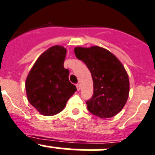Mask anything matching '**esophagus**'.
<instances>
[{
    "label": "esophagus",
    "instance_id": "34e87169",
    "mask_svg": "<svg viewBox=\"0 0 155 155\" xmlns=\"http://www.w3.org/2000/svg\"><path fill=\"white\" fill-rule=\"evenodd\" d=\"M76 88H77L78 91H80V84H76Z\"/></svg>",
    "mask_w": 155,
    "mask_h": 155
}]
</instances>
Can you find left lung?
I'll return each mask as SVG.
<instances>
[{"label": "left lung", "mask_w": 155, "mask_h": 155, "mask_svg": "<svg viewBox=\"0 0 155 155\" xmlns=\"http://www.w3.org/2000/svg\"><path fill=\"white\" fill-rule=\"evenodd\" d=\"M75 57L91 73L93 96L87 110L100 118H110L121 111L129 94V79L125 68L114 54L100 46L75 47Z\"/></svg>", "instance_id": "8db88e82"}]
</instances>
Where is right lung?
<instances>
[{
	"mask_svg": "<svg viewBox=\"0 0 155 155\" xmlns=\"http://www.w3.org/2000/svg\"><path fill=\"white\" fill-rule=\"evenodd\" d=\"M67 49L53 45L38 57L25 83L28 102L43 116H53L64 109L75 91L64 67Z\"/></svg>",
	"mask_w": 155,
	"mask_h": 155,
	"instance_id": "right-lung-1",
	"label": "right lung"
}]
</instances>
